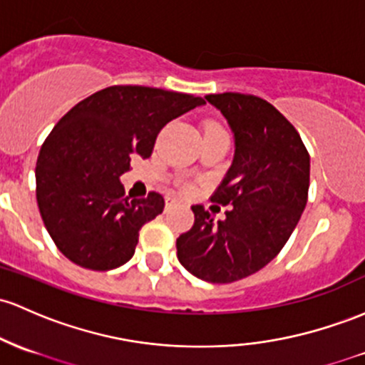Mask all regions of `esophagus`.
Returning a JSON list of instances; mask_svg holds the SVG:
<instances>
[{"label":"esophagus","mask_w":365,"mask_h":365,"mask_svg":"<svg viewBox=\"0 0 365 365\" xmlns=\"http://www.w3.org/2000/svg\"><path fill=\"white\" fill-rule=\"evenodd\" d=\"M175 204H178V201H176L175 197H166V211L170 210V207H173Z\"/></svg>","instance_id":"obj_1"}]
</instances>
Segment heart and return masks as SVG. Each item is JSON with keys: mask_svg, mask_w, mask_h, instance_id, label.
<instances>
[{"mask_svg": "<svg viewBox=\"0 0 365 365\" xmlns=\"http://www.w3.org/2000/svg\"><path fill=\"white\" fill-rule=\"evenodd\" d=\"M213 128H220V126H216V124H207V130H213ZM187 192H190V189H187Z\"/></svg>", "mask_w": 365, "mask_h": 365, "instance_id": "b5f03b06", "label": "heart"}]
</instances>
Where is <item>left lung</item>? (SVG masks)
I'll list each match as a JSON object with an SVG mask.
<instances>
[{
  "label": "left lung",
  "mask_w": 365,
  "mask_h": 365,
  "mask_svg": "<svg viewBox=\"0 0 365 365\" xmlns=\"http://www.w3.org/2000/svg\"><path fill=\"white\" fill-rule=\"evenodd\" d=\"M235 137V155L211 201L234 206L213 222L202 204L176 239L180 263L213 284L241 280L280 253L308 201L310 154L296 128L267 100L247 93L207 95Z\"/></svg>",
  "instance_id": "obj_1"
}]
</instances>
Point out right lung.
I'll return each mask as SVG.
<instances>
[{"mask_svg": "<svg viewBox=\"0 0 365 365\" xmlns=\"http://www.w3.org/2000/svg\"><path fill=\"white\" fill-rule=\"evenodd\" d=\"M201 97L115 85L76 103L55 124L36 163V199L48 234L66 258L88 270L124 265L138 232L161 215L164 197L124 194L119 176L150 158L171 119L202 106Z\"/></svg>", "mask_w": 365, "mask_h": 365, "instance_id": "right-lung-1", "label": "right lung"}]
</instances>
